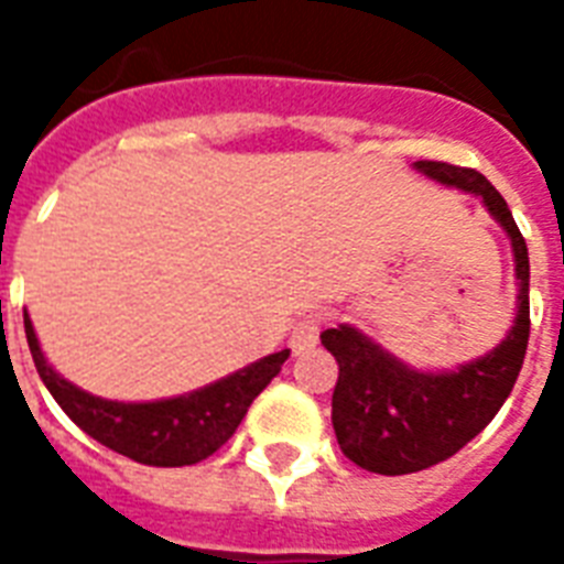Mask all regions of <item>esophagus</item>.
Returning a JSON list of instances; mask_svg holds the SVG:
<instances>
[{"mask_svg": "<svg viewBox=\"0 0 564 564\" xmlns=\"http://www.w3.org/2000/svg\"><path fill=\"white\" fill-rule=\"evenodd\" d=\"M322 322H325V318L318 316V313H310V316L301 318L299 325L292 327V351L301 354L307 351V348H313V345L318 343V334H322Z\"/></svg>", "mask_w": 564, "mask_h": 564, "instance_id": "1", "label": "esophagus"}]
</instances>
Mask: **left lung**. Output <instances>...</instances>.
Here are the masks:
<instances>
[{
    "label": "left lung",
    "mask_w": 564,
    "mask_h": 564,
    "mask_svg": "<svg viewBox=\"0 0 564 564\" xmlns=\"http://www.w3.org/2000/svg\"><path fill=\"white\" fill-rule=\"evenodd\" d=\"M415 170L438 184L480 195L512 239L518 313L507 339L456 371H419L383 351L357 327H327L322 345L339 362L334 430L343 454L366 471L412 474L445 463L489 424L512 392L530 339V257L503 195L477 170L419 161Z\"/></svg>",
    "instance_id": "obj_1"
}]
</instances>
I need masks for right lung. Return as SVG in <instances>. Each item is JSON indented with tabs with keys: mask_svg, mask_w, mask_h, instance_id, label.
Wrapping results in <instances>:
<instances>
[{
	"mask_svg": "<svg viewBox=\"0 0 564 564\" xmlns=\"http://www.w3.org/2000/svg\"><path fill=\"white\" fill-rule=\"evenodd\" d=\"M25 339L40 380L61 403V410L87 436L134 463L158 465V468L195 465L216 454L234 436L239 421L246 419L251 401L272 383V377L290 357V351L283 348L189 394L166 398V401L122 403L96 398L57 375L40 351L29 313H25Z\"/></svg>",
	"mask_w": 564,
	"mask_h": 564,
	"instance_id": "add662e5",
	"label": "right lung"
}]
</instances>
